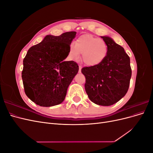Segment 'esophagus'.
<instances>
[{"label":"esophagus","mask_w":153,"mask_h":153,"mask_svg":"<svg viewBox=\"0 0 153 153\" xmlns=\"http://www.w3.org/2000/svg\"><path fill=\"white\" fill-rule=\"evenodd\" d=\"M82 68V67L81 66H79V70H78V73H81Z\"/></svg>","instance_id":"esophagus-1"}]
</instances>
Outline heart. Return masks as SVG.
<instances>
[{"label": "heart", "instance_id": "heart-1", "mask_svg": "<svg viewBox=\"0 0 153 153\" xmlns=\"http://www.w3.org/2000/svg\"><path fill=\"white\" fill-rule=\"evenodd\" d=\"M108 47L105 41L91 34H83L69 46L68 57L76 59L82 53V61L89 66H98L106 57Z\"/></svg>", "mask_w": 153, "mask_h": 153}]
</instances>
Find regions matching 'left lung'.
Returning <instances> with one entry per match:
<instances>
[{
    "label": "left lung",
    "instance_id": "1",
    "mask_svg": "<svg viewBox=\"0 0 153 153\" xmlns=\"http://www.w3.org/2000/svg\"><path fill=\"white\" fill-rule=\"evenodd\" d=\"M108 47L104 61L98 66L84 67L85 89L96 105L110 106L126 95L131 76L130 59L124 49L108 36H101Z\"/></svg>",
    "mask_w": 153,
    "mask_h": 153
}]
</instances>
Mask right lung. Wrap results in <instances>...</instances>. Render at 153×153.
Segmentation results:
<instances>
[{
    "mask_svg": "<svg viewBox=\"0 0 153 153\" xmlns=\"http://www.w3.org/2000/svg\"><path fill=\"white\" fill-rule=\"evenodd\" d=\"M76 32L59 36L47 35L30 47L23 61L22 77L27 97L41 106H52L65 99L68 88L79 68L73 61H64Z\"/></svg>",
    "mask_w": 153,
    "mask_h": 153,
    "instance_id": "add662e5",
    "label": "right lung"
}]
</instances>
